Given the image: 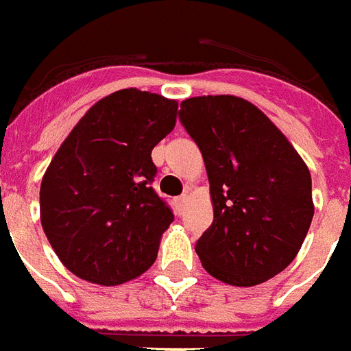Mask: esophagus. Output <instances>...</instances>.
Here are the masks:
<instances>
[{"label":"esophagus","instance_id":"34e87169","mask_svg":"<svg viewBox=\"0 0 351 351\" xmlns=\"http://www.w3.org/2000/svg\"><path fill=\"white\" fill-rule=\"evenodd\" d=\"M186 204H189V194H181L178 200H176V207H178L179 213H183V211H185Z\"/></svg>","mask_w":351,"mask_h":351}]
</instances>
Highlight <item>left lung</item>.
Listing matches in <instances>:
<instances>
[{
  "label": "left lung",
  "instance_id": "1",
  "mask_svg": "<svg viewBox=\"0 0 351 351\" xmlns=\"http://www.w3.org/2000/svg\"><path fill=\"white\" fill-rule=\"evenodd\" d=\"M198 144L213 222L196 243L204 269L230 286H256L298 256L314 217L311 172L262 110L234 95L181 102Z\"/></svg>",
  "mask_w": 351,
  "mask_h": 351
}]
</instances>
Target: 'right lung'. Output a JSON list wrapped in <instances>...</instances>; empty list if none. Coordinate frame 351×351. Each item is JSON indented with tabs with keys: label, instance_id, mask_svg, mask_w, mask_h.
Returning <instances> with one entry per match:
<instances>
[{
	"label": "right lung",
	"instance_id": "obj_1",
	"mask_svg": "<svg viewBox=\"0 0 351 351\" xmlns=\"http://www.w3.org/2000/svg\"><path fill=\"white\" fill-rule=\"evenodd\" d=\"M178 101L129 88L97 101L40 181V224L71 273L101 286L140 277L172 224L153 191V147L176 127Z\"/></svg>",
	"mask_w": 351,
	"mask_h": 351
}]
</instances>
